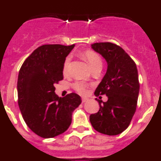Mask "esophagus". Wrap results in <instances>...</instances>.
<instances>
[{
	"mask_svg": "<svg viewBox=\"0 0 161 161\" xmlns=\"http://www.w3.org/2000/svg\"><path fill=\"white\" fill-rule=\"evenodd\" d=\"M81 100H82V102H83V103H84V102H86V101H87V98H86V97H82Z\"/></svg>",
	"mask_w": 161,
	"mask_h": 161,
	"instance_id": "34e87169",
	"label": "esophagus"
}]
</instances>
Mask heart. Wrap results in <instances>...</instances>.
Masks as SVG:
<instances>
[{
	"instance_id": "1",
	"label": "heart",
	"mask_w": 161,
	"mask_h": 161,
	"mask_svg": "<svg viewBox=\"0 0 161 161\" xmlns=\"http://www.w3.org/2000/svg\"><path fill=\"white\" fill-rule=\"evenodd\" d=\"M84 57H85V60L87 61V63L89 64V65L90 66V68L92 69H94L97 67L102 66V59L99 56V55H97L96 52H92V51H88V52H86L85 53ZM71 56H68L65 59L63 66V72L64 74H67L68 72V68H69ZM74 88H75V89L77 91L78 93H81V94L85 93L86 91H87V85H85V83H82V82H77V83L75 84L74 85Z\"/></svg>"
}]
</instances>
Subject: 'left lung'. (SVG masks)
Returning a JSON list of instances; mask_svg holds the SVG:
<instances>
[{
    "instance_id": "left-lung-1",
    "label": "left lung",
    "mask_w": 161,
    "mask_h": 161,
    "mask_svg": "<svg viewBox=\"0 0 161 161\" xmlns=\"http://www.w3.org/2000/svg\"><path fill=\"white\" fill-rule=\"evenodd\" d=\"M107 63V70L95 90L96 96L106 94L107 102L97 101L99 110L89 116L97 131L117 136L130 124L137 106L139 83L136 64L119 46L111 42L91 45Z\"/></svg>"
}]
</instances>
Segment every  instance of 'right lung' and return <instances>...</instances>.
Masks as SVG:
<instances>
[{
  "label": "right lung",
  "instance_id": "right-lung-1",
  "mask_svg": "<svg viewBox=\"0 0 161 161\" xmlns=\"http://www.w3.org/2000/svg\"><path fill=\"white\" fill-rule=\"evenodd\" d=\"M74 45H42L32 52L20 68L18 106L25 123L40 137L53 138L68 130L74 109L81 103L72 93L55 94V83L63 80V66Z\"/></svg>",
  "mask_w": 161,
  "mask_h": 161
}]
</instances>
